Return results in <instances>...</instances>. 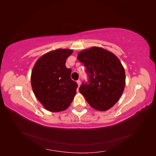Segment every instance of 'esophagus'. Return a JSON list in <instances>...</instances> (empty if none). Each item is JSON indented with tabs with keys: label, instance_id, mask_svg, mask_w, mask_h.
I'll return each mask as SVG.
<instances>
[{
	"label": "esophagus",
	"instance_id": "esophagus-1",
	"mask_svg": "<svg viewBox=\"0 0 156 156\" xmlns=\"http://www.w3.org/2000/svg\"><path fill=\"white\" fill-rule=\"evenodd\" d=\"M77 84H78V87H80V86L81 82H80V80H77Z\"/></svg>",
	"mask_w": 156,
	"mask_h": 156
}]
</instances>
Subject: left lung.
<instances>
[{"label":"left lung","mask_w":156,"mask_h":156,"mask_svg":"<svg viewBox=\"0 0 156 156\" xmlns=\"http://www.w3.org/2000/svg\"><path fill=\"white\" fill-rule=\"evenodd\" d=\"M86 67L88 76L79 91L91 107L98 111L109 109L118 101L125 85V72L119 59L112 52L93 47L78 55Z\"/></svg>","instance_id":"1"}]
</instances>
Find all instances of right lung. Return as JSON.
I'll return each instance as SVG.
<instances>
[{"label": "right lung", "instance_id": "right-lung-1", "mask_svg": "<svg viewBox=\"0 0 156 156\" xmlns=\"http://www.w3.org/2000/svg\"><path fill=\"white\" fill-rule=\"evenodd\" d=\"M70 49H59L42 56L36 62L31 76L33 91L47 110H65L72 103L78 84L71 78L72 69L66 67Z\"/></svg>", "mask_w": 156, "mask_h": 156}]
</instances>
